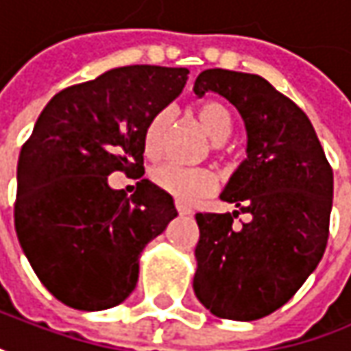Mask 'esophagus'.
<instances>
[{"label": "esophagus", "mask_w": 351, "mask_h": 351, "mask_svg": "<svg viewBox=\"0 0 351 351\" xmlns=\"http://www.w3.org/2000/svg\"><path fill=\"white\" fill-rule=\"evenodd\" d=\"M176 209H178L180 215H191V209L187 205H184V203H176Z\"/></svg>", "instance_id": "obj_1"}]
</instances>
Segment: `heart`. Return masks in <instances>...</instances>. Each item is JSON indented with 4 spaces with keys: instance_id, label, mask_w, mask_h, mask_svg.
Here are the masks:
<instances>
[{
    "instance_id": "1",
    "label": "heart",
    "mask_w": 351,
    "mask_h": 351,
    "mask_svg": "<svg viewBox=\"0 0 351 351\" xmlns=\"http://www.w3.org/2000/svg\"><path fill=\"white\" fill-rule=\"evenodd\" d=\"M197 120L205 134L217 144H223L233 128L231 112L217 102L207 100L197 108ZM173 122V108L164 106L149 118L146 132H144V148L146 154L156 158L162 154L166 142L167 130ZM149 180L156 187L166 191L178 203H195L211 195L215 191V176L205 167H182L176 164H162L149 171Z\"/></svg>"
}]
</instances>
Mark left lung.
<instances>
[{
  "label": "left lung",
  "instance_id": "obj_1",
  "mask_svg": "<svg viewBox=\"0 0 351 351\" xmlns=\"http://www.w3.org/2000/svg\"><path fill=\"white\" fill-rule=\"evenodd\" d=\"M193 90L227 98L247 130V160L221 193L239 209L195 215L193 290L219 318L258 320L287 304L322 261L334 173L308 116L269 80L207 69ZM241 213L252 219L235 228Z\"/></svg>",
  "mask_w": 351,
  "mask_h": 351
}]
</instances>
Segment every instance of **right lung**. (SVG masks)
I'll return each instance as SVG.
<instances>
[{
	"instance_id": "right-lung-1",
	"label": "right lung",
	"mask_w": 351,
	"mask_h": 351,
	"mask_svg": "<svg viewBox=\"0 0 351 351\" xmlns=\"http://www.w3.org/2000/svg\"><path fill=\"white\" fill-rule=\"evenodd\" d=\"M187 69L132 64L51 98L17 164L15 231L39 280L77 310L130 296L138 256L178 215L171 195L140 180L130 197L108 176H144L149 118L184 90Z\"/></svg>"
}]
</instances>
